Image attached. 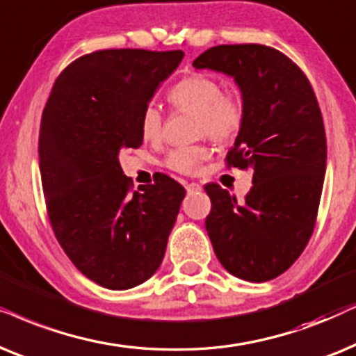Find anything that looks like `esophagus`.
Here are the masks:
<instances>
[{"instance_id": "esophagus-1", "label": "esophagus", "mask_w": 356, "mask_h": 356, "mask_svg": "<svg viewBox=\"0 0 356 356\" xmlns=\"http://www.w3.org/2000/svg\"><path fill=\"white\" fill-rule=\"evenodd\" d=\"M186 191L187 193H195V192H200L202 191V186L197 182H191V184H186Z\"/></svg>"}]
</instances>
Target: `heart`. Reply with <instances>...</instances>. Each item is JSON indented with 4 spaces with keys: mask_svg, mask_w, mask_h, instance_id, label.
Here are the masks:
<instances>
[{
    "mask_svg": "<svg viewBox=\"0 0 356 356\" xmlns=\"http://www.w3.org/2000/svg\"><path fill=\"white\" fill-rule=\"evenodd\" d=\"M169 102L177 111L197 115L195 134L216 143H229L243 129L245 104L236 92H222L221 83L207 74H192L169 91ZM140 131L146 141H158L163 135V115L154 106H146L140 117ZM208 156L202 145L182 146L170 151L165 165L181 174H193Z\"/></svg>",
    "mask_w": 356,
    "mask_h": 356,
    "instance_id": "b5f03b06",
    "label": "heart"
}]
</instances>
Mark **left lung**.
<instances>
[{
	"mask_svg": "<svg viewBox=\"0 0 356 356\" xmlns=\"http://www.w3.org/2000/svg\"><path fill=\"white\" fill-rule=\"evenodd\" d=\"M193 66L233 76L239 86L245 118L226 164L252 170L254 184L243 203L207 184V233L227 272L268 282L296 262L316 226L327 161L319 104L300 66L272 47H211Z\"/></svg>",
	"mask_w": 356,
	"mask_h": 356,
	"instance_id": "8db88e82",
	"label": "left lung"
}]
</instances>
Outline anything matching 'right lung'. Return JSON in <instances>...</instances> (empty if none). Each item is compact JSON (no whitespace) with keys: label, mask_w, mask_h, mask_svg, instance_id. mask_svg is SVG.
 Instances as JSON below:
<instances>
[{"label":"right lung","mask_w":356,"mask_h":356,"mask_svg":"<svg viewBox=\"0 0 356 356\" xmlns=\"http://www.w3.org/2000/svg\"><path fill=\"white\" fill-rule=\"evenodd\" d=\"M182 50L108 49L61 71L42 113L39 158L50 225L84 277L108 290L148 280L186 188L168 175L134 191L118 153L140 148V117Z\"/></svg>","instance_id":"obj_1"}]
</instances>
